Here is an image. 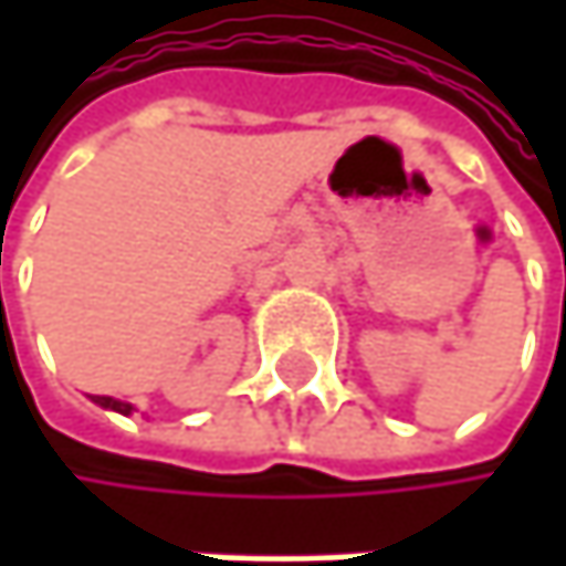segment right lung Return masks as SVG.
I'll return each instance as SVG.
<instances>
[{"label": "right lung", "mask_w": 566, "mask_h": 566, "mask_svg": "<svg viewBox=\"0 0 566 566\" xmlns=\"http://www.w3.org/2000/svg\"><path fill=\"white\" fill-rule=\"evenodd\" d=\"M97 406H104V409H114V412H120V416H130L134 412V406L130 402H124V399H114V396H91Z\"/></svg>", "instance_id": "right-lung-1"}]
</instances>
